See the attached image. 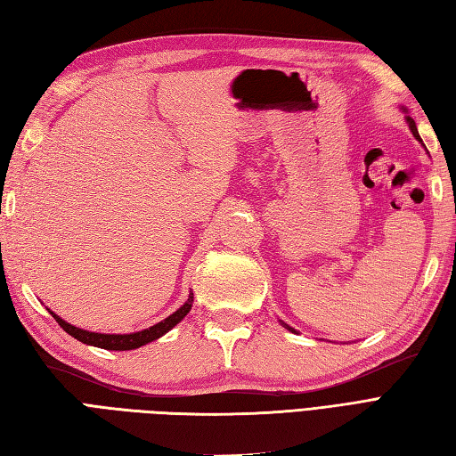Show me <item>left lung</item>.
Instances as JSON below:
<instances>
[{
	"label": "left lung",
	"instance_id": "1",
	"mask_svg": "<svg viewBox=\"0 0 456 456\" xmlns=\"http://www.w3.org/2000/svg\"><path fill=\"white\" fill-rule=\"evenodd\" d=\"M401 110H403V112L406 114V124H408L410 131H412V135H414V137H416V139H418V141L421 142V137H419V133H418V127H416V121H414L412 118H410V116H408V110H406L404 106H401ZM421 144H424V142H421ZM424 147H426V144H424ZM279 323H281V325H282L284 329H288V330H290V332H296V335H297V330H296L294 327H290V325H286V323H284V321H281V319H279Z\"/></svg>",
	"mask_w": 456,
	"mask_h": 456
}]
</instances>
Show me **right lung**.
Wrapping results in <instances>:
<instances>
[{
    "label": "right lung",
    "mask_w": 456,
    "mask_h": 456,
    "mask_svg": "<svg viewBox=\"0 0 456 456\" xmlns=\"http://www.w3.org/2000/svg\"><path fill=\"white\" fill-rule=\"evenodd\" d=\"M191 305H193V292L190 290V297L185 299V304L175 309L172 315H168L166 319H162L160 323L152 325L149 329H142L137 332H129V335H106V332H91V330H85L79 329L75 325H69L68 321H63L60 315H55L52 309H48L50 315L58 321L60 327L71 335L73 338H77L83 344H88V346H96V348H104V350H118V352H124V350H135L144 346V344H149L152 340H157L160 337H164L166 332L172 330L180 321L191 312Z\"/></svg>",
    "instance_id": "1"
}]
</instances>
